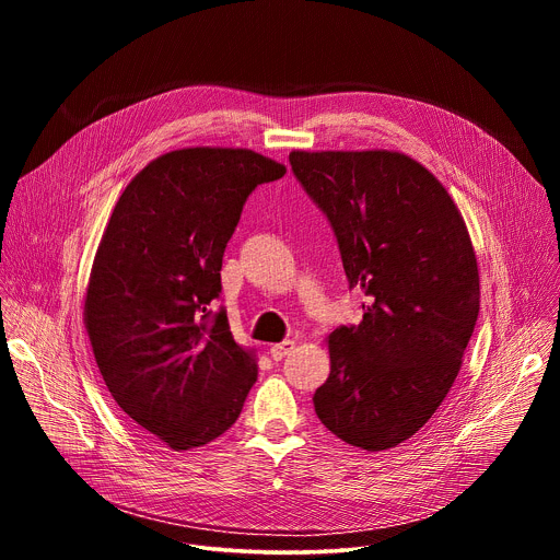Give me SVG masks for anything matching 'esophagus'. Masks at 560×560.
I'll return each mask as SVG.
<instances>
[{"instance_id":"34e87169","label":"esophagus","mask_w":560,"mask_h":560,"mask_svg":"<svg viewBox=\"0 0 560 560\" xmlns=\"http://www.w3.org/2000/svg\"><path fill=\"white\" fill-rule=\"evenodd\" d=\"M294 350V341H281V343H275L272 348H270V357L275 359V361H281L283 357H288L290 352Z\"/></svg>"}]
</instances>
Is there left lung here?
Returning a JSON list of instances; mask_svg holds the SVG:
<instances>
[{
  "label": "left lung",
  "instance_id": "left-lung-1",
  "mask_svg": "<svg viewBox=\"0 0 560 560\" xmlns=\"http://www.w3.org/2000/svg\"><path fill=\"white\" fill-rule=\"evenodd\" d=\"M290 166L337 234L363 322L328 337L314 410L341 441L378 452L415 436L447 396L481 288L465 221L443 184L396 150H292Z\"/></svg>",
  "mask_w": 560,
  "mask_h": 560
}]
</instances>
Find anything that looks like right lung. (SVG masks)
I'll use <instances>...</instances> for the list:
<instances>
[{"mask_svg": "<svg viewBox=\"0 0 560 560\" xmlns=\"http://www.w3.org/2000/svg\"><path fill=\"white\" fill-rule=\"evenodd\" d=\"M285 166L248 148L171 150L121 192L100 242L84 324L121 412L182 452L221 436L257 381L221 292L225 244L248 195Z\"/></svg>", "mask_w": 560, "mask_h": 560, "instance_id": "obj_1", "label": "right lung"}]
</instances>
